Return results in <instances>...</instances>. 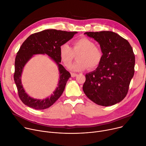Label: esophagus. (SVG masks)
<instances>
[{"label":"esophagus","mask_w":146,"mask_h":146,"mask_svg":"<svg viewBox=\"0 0 146 146\" xmlns=\"http://www.w3.org/2000/svg\"><path fill=\"white\" fill-rule=\"evenodd\" d=\"M71 76H72V77H76V76H77V74H76V73H71Z\"/></svg>","instance_id":"1"}]
</instances>
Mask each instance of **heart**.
Returning <instances> with one entry per match:
<instances>
[{"instance_id": "1", "label": "heart", "mask_w": 146, "mask_h": 146, "mask_svg": "<svg viewBox=\"0 0 146 146\" xmlns=\"http://www.w3.org/2000/svg\"><path fill=\"white\" fill-rule=\"evenodd\" d=\"M77 54L78 60L70 68L75 72L84 70L88 66L90 69H96L103 59L102 50L96 46L93 41L86 37L76 39L73 42L72 48L66 43L62 44L59 47L60 58L66 67H69L75 55Z\"/></svg>"}]
</instances>
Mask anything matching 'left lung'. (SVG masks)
<instances>
[{
  "mask_svg": "<svg viewBox=\"0 0 146 146\" xmlns=\"http://www.w3.org/2000/svg\"><path fill=\"white\" fill-rule=\"evenodd\" d=\"M84 34L99 43L103 59L95 70L86 74L84 92L92 102L104 107L121 102L127 94L135 73V56L131 45L112 31Z\"/></svg>",
  "mask_w": 146,
  "mask_h": 146,
  "instance_id": "left-lung-1",
  "label": "left lung"
}]
</instances>
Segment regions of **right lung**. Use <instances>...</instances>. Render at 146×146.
I'll use <instances>...</instances> for the list:
<instances>
[{
  "label": "right lung",
  "instance_id": "obj_1",
  "mask_svg": "<svg viewBox=\"0 0 146 146\" xmlns=\"http://www.w3.org/2000/svg\"><path fill=\"white\" fill-rule=\"evenodd\" d=\"M77 32H68L54 29L45 30L30 35L20 46L15 59L14 80L19 98L28 107L38 110L50 107L61 96L66 83L71 77L70 73L60 63V46L71 39ZM46 54L58 65L60 80L58 87L49 98L44 100L34 99L26 93L21 83V77L23 67L34 54Z\"/></svg>",
  "mask_w": 146,
  "mask_h": 146
}]
</instances>
